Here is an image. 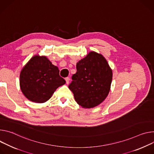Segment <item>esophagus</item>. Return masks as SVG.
Returning a JSON list of instances; mask_svg holds the SVG:
<instances>
[{"instance_id": "1", "label": "esophagus", "mask_w": 154, "mask_h": 154, "mask_svg": "<svg viewBox=\"0 0 154 154\" xmlns=\"http://www.w3.org/2000/svg\"><path fill=\"white\" fill-rule=\"evenodd\" d=\"M65 81H66V83L67 84H69V82H70V78L69 77H66L65 78Z\"/></svg>"}]
</instances>
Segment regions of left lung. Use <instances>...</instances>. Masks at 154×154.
I'll return each mask as SVG.
<instances>
[{"label":"left lung","mask_w":154,"mask_h":154,"mask_svg":"<svg viewBox=\"0 0 154 154\" xmlns=\"http://www.w3.org/2000/svg\"><path fill=\"white\" fill-rule=\"evenodd\" d=\"M77 72L68 88L83 108H92L103 102L111 88L112 72L106 59L94 51L79 60Z\"/></svg>","instance_id":"left-lung-1"}]
</instances>
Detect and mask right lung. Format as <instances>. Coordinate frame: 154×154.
Here are the masks:
<instances>
[{"label":"right lung","instance_id":"right-lung-1","mask_svg":"<svg viewBox=\"0 0 154 154\" xmlns=\"http://www.w3.org/2000/svg\"><path fill=\"white\" fill-rule=\"evenodd\" d=\"M57 66L45 56H33L20 73V88L24 96L35 103H45L56 90L65 84Z\"/></svg>","mask_w":154,"mask_h":154}]
</instances>
